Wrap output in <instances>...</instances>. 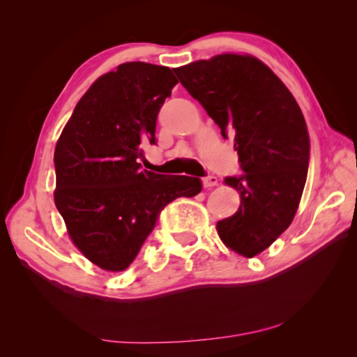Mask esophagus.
Returning <instances> with one entry per match:
<instances>
[{"mask_svg":"<svg viewBox=\"0 0 357 357\" xmlns=\"http://www.w3.org/2000/svg\"><path fill=\"white\" fill-rule=\"evenodd\" d=\"M217 183H219V179H217V176L203 178V187H206V189H209V187L217 185Z\"/></svg>","mask_w":357,"mask_h":357,"instance_id":"34e87169","label":"esophagus"}]
</instances>
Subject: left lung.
I'll return each mask as SVG.
<instances>
[{
    "mask_svg": "<svg viewBox=\"0 0 357 357\" xmlns=\"http://www.w3.org/2000/svg\"><path fill=\"white\" fill-rule=\"evenodd\" d=\"M183 86L234 135L243 174L225 178L241 193L239 209L217 222L223 244L252 258L293 222L304 190L310 138L298 102L268 66L223 53L173 69Z\"/></svg>",
    "mask_w": 357,
    "mask_h": 357,
    "instance_id": "8db88e82",
    "label": "left lung"
}]
</instances>
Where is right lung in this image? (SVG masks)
I'll return each mask as SVG.
<instances>
[{
  "mask_svg": "<svg viewBox=\"0 0 357 357\" xmlns=\"http://www.w3.org/2000/svg\"><path fill=\"white\" fill-rule=\"evenodd\" d=\"M178 83L172 69L124 63L78 100L55 148V204L72 243L112 273L129 268L160 211L202 192L200 178L142 170V144H155L162 105Z\"/></svg>",
  "mask_w": 357,
  "mask_h": 357,
  "instance_id": "right-lung-1",
  "label": "right lung"
}]
</instances>
